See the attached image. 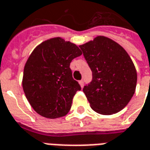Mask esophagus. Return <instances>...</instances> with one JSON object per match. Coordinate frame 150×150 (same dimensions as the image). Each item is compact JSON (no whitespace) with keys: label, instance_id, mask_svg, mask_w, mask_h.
Instances as JSON below:
<instances>
[{"label":"esophagus","instance_id":"esophagus-1","mask_svg":"<svg viewBox=\"0 0 150 150\" xmlns=\"http://www.w3.org/2000/svg\"><path fill=\"white\" fill-rule=\"evenodd\" d=\"M79 84L80 86H81V87H83V86H84V81H83V80H81L79 81Z\"/></svg>","mask_w":150,"mask_h":150}]
</instances>
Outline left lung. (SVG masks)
<instances>
[{
    "label": "left lung",
    "mask_w": 150,
    "mask_h": 150,
    "mask_svg": "<svg viewBox=\"0 0 150 150\" xmlns=\"http://www.w3.org/2000/svg\"><path fill=\"white\" fill-rule=\"evenodd\" d=\"M79 47L93 73L91 82L83 88L92 109L104 115L123 110L135 93L137 79L127 52L103 36Z\"/></svg>",
    "instance_id": "obj_1"
}]
</instances>
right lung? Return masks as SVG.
Segmentation results:
<instances>
[{"label": "right lung", "mask_w": 150, "mask_h": 150, "mask_svg": "<svg viewBox=\"0 0 150 150\" xmlns=\"http://www.w3.org/2000/svg\"><path fill=\"white\" fill-rule=\"evenodd\" d=\"M81 54L75 44L61 38L45 40L33 51L25 65L22 86L38 114L54 119L70 110L74 95L81 88L69 65Z\"/></svg>", "instance_id": "1"}]
</instances>
